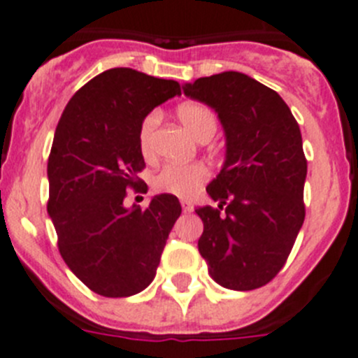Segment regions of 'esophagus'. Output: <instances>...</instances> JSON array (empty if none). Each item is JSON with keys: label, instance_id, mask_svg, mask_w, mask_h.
Returning a JSON list of instances; mask_svg holds the SVG:
<instances>
[{"label": "esophagus", "instance_id": "1", "mask_svg": "<svg viewBox=\"0 0 358 358\" xmlns=\"http://www.w3.org/2000/svg\"><path fill=\"white\" fill-rule=\"evenodd\" d=\"M181 208H182V211H185V213H192L193 211V204L189 201H186V199H182V201H181Z\"/></svg>", "mask_w": 358, "mask_h": 358}]
</instances>
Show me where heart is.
<instances>
[{
	"instance_id": "1",
	"label": "heart",
	"mask_w": 358,
	"mask_h": 358,
	"mask_svg": "<svg viewBox=\"0 0 358 358\" xmlns=\"http://www.w3.org/2000/svg\"><path fill=\"white\" fill-rule=\"evenodd\" d=\"M177 117L182 126L201 142H208L216 133V115L211 108L201 103H185L177 108ZM159 122V113L150 111L143 117L138 129V147L143 157H150L154 152L152 138L154 129ZM209 177L208 169L201 163H189V165H179V163H169L154 176L152 186L162 193H170L176 196H192L196 189L201 188Z\"/></svg>"
}]
</instances>
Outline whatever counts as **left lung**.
I'll return each mask as SVG.
<instances>
[{
  "label": "left lung",
  "mask_w": 358,
  "mask_h": 358,
  "mask_svg": "<svg viewBox=\"0 0 358 358\" xmlns=\"http://www.w3.org/2000/svg\"><path fill=\"white\" fill-rule=\"evenodd\" d=\"M182 90L218 113L227 142L224 169L206 188L218 206L195 209L204 222L199 252L220 286H266L306 218L300 127L277 92L241 72L199 78Z\"/></svg>",
  "instance_id": "obj_1"
}]
</instances>
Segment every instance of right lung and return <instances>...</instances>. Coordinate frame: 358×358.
I'll list each match as a JSON object with an SVG mask.
<instances>
[{"instance_id":"right-lung-1","label":"right lung","mask_w":358,"mask_h":358,"mask_svg":"<svg viewBox=\"0 0 358 358\" xmlns=\"http://www.w3.org/2000/svg\"><path fill=\"white\" fill-rule=\"evenodd\" d=\"M181 96V85L127 67L110 69L71 97L48 162V213L71 271L101 296L124 298L156 277L177 196L156 195L145 209L126 208V189L143 192L138 147L143 117Z\"/></svg>"}]
</instances>
